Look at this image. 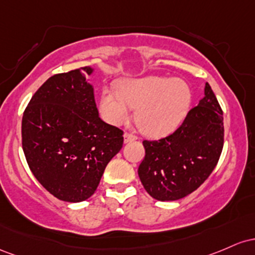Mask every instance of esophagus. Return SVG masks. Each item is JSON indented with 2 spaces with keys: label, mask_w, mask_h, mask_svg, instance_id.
<instances>
[{
  "label": "esophagus",
  "mask_w": 255,
  "mask_h": 255,
  "mask_svg": "<svg viewBox=\"0 0 255 255\" xmlns=\"http://www.w3.org/2000/svg\"><path fill=\"white\" fill-rule=\"evenodd\" d=\"M136 139H137V137L135 135H132V133H128V132L124 133V142L125 143L136 141Z\"/></svg>",
  "instance_id": "obj_1"
}]
</instances>
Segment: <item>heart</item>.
Segmentation results:
<instances>
[{
  "mask_svg": "<svg viewBox=\"0 0 255 255\" xmlns=\"http://www.w3.org/2000/svg\"><path fill=\"white\" fill-rule=\"evenodd\" d=\"M191 101L193 93L187 82L172 77L149 76L123 81L118 89H104L100 112L106 122L120 125L136 107L135 120L142 132L162 137L182 124Z\"/></svg>",
  "mask_w": 255,
  "mask_h": 255,
  "instance_id": "b5f03b06",
  "label": "heart"
}]
</instances>
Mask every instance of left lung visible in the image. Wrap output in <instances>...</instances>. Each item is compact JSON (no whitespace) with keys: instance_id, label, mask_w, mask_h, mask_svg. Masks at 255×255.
Returning a JSON list of instances; mask_svg holds the SVG:
<instances>
[{"instance_id":"1","label":"left lung","mask_w":255,"mask_h":255,"mask_svg":"<svg viewBox=\"0 0 255 255\" xmlns=\"http://www.w3.org/2000/svg\"><path fill=\"white\" fill-rule=\"evenodd\" d=\"M223 143V111L206 83L204 99L173 133L158 141H143L145 155L138 167L143 187L159 201L189 195L212 173Z\"/></svg>"}]
</instances>
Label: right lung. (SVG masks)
Segmentation results:
<instances>
[{
	"label": "right lung",
	"mask_w": 255,
	"mask_h": 255,
	"mask_svg": "<svg viewBox=\"0 0 255 255\" xmlns=\"http://www.w3.org/2000/svg\"><path fill=\"white\" fill-rule=\"evenodd\" d=\"M89 66L50 77L28 102L21 123L31 172L51 195L81 202L95 193L111 159L122 149L120 128L99 117Z\"/></svg>",
	"instance_id": "add662e5"
}]
</instances>
